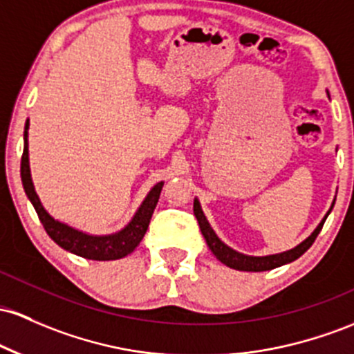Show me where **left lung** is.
<instances>
[{
	"label": "left lung",
	"instance_id": "1",
	"mask_svg": "<svg viewBox=\"0 0 354 354\" xmlns=\"http://www.w3.org/2000/svg\"><path fill=\"white\" fill-rule=\"evenodd\" d=\"M193 212H195V216L198 220V225H200L201 234H203L205 240H207V243L209 247V250L215 254V257L218 259L220 262H223L225 266L232 267V269L247 270V272L270 270V269H275V267H281V266H284V263H289V262H292V260L299 259L310 245H313L314 240H316V236L319 235V232H321L322 225H324L326 218H328V216H324V220H322L319 223V227L313 232V235H310L309 239H306L301 245L292 248V250L284 252V254H277V255H267V257H248V255L239 254V252L232 250L230 247L225 245L218 236L215 235V232L212 230V227L208 225L207 218H205L203 212H201L198 200H195V205H193ZM328 215H329V212H328Z\"/></svg>",
	"mask_w": 354,
	"mask_h": 354
}]
</instances>
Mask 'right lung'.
Segmentation results:
<instances>
[{
  "label": "right lung",
  "instance_id": "add662e5",
  "mask_svg": "<svg viewBox=\"0 0 354 354\" xmlns=\"http://www.w3.org/2000/svg\"><path fill=\"white\" fill-rule=\"evenodd\" d=\"M28 120L25 124V147H23L21 154V181L23 188H25L26 196L32 201L35 212H37L38 218H40L41 225H44L45 232L48 234L50 239L60 245L65 250L72 252V254L80 255L84 259L91 260H118L126 257L127 254L134 250L139 245V242L145 236L147 227H149L151 216H153L154 208L159 200V193H161L162 183H158L142 201L141 208L131 220L124 230L119 234L106 235V236H92L85 235L82 232L73 230V228L67 227V225L60 223V221L53 220L45 208L41 207L40 200H38L37 193H35L32 176H30V165H28Z\"/></svg>",
  "mask_w": 354,
  "mask_h": 354
}]
</instances>
